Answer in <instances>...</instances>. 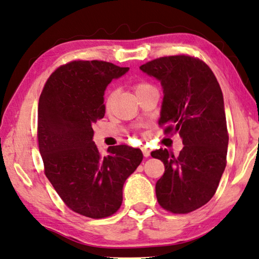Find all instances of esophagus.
<instances>
[{"label": "esophagus", "instance_id": "esophagus-1", "mask_svg": "<svg viewBox=\"0 0 259 259\" xmlns=\"http://www.w3.org/2000/svg\"><path fill=\"white\" fill-rule=\"evenodd\" d=\"M142 150H143V154H144V156H145V157H148L149 155H150V150H149L148 148L142 147Z\"/></svg>", "mask_w": 259, "mask_h": 259}]
</instances>
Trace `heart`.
<instances>
[{
    "instance_id": "obj_1",
    "label": "heart",
    "mask_w": 259,
    "mask_h": 259,
    "mask_svg": "<svg viewBox=\"0 0 259 259\" xmlns=\"http://www.w3.org/2000/svg\"><path fill=\"white\" fill-rule=\"evenodd\" d=\"M149 87H153L152 84L148 83V82H145V81H140V82H137L135 84V91H136V94H138L140 92L143 91H146V89L149 88ZM114 97H115V93L114 92H111L107 94V96L105 98V107L106 110H110L112 104H113L114 102Z\"/></svg>"
}]
</instances>
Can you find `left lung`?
<instances>
[{
  "instance_id": "left-lung-1",
  "label": "left lung",
  "mask_w": 259,
  "mask_h": 259,
  "mask_svg": "<svg viewBox=\"0 0 259 259\" xmlns=\"http://www.w3.org/2000/svg\"><path fill=\"white\" fill-rule=\"evenodd\" d=\"M140 70L161 81L163 103L158 124L164 134H179L182 150L178 156L167 149L152 152L164 163L156 182L161 207L187 214L207 204L215 195L227 165L229 134L223 94L213 71L194 56H163Z\"/></svg>"
}]
</instances>
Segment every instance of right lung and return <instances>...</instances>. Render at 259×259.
I'll use <instances>...</instances> for the list:
<instances>
[{
  "mask_svg": "<svg viewBox=\"0 0 259 259\" xmlns=\"http://www.w3.org/2000/svg\"><path fill=\"white\" fill-rule=\"evenodd\" d=\"M129 68L105 61H71L51 74L38 103L37 138L44 172L68 207L91 219L116 213L122 189L143 161L139 148L117 145L103 156L93 124L105 114L104 92Z\"/></svg>",
  "mask_w": 259,
  "mask_h": 259,
  "instance_id": "add662e5",
  "label": "right lung"
}]
</instances>
